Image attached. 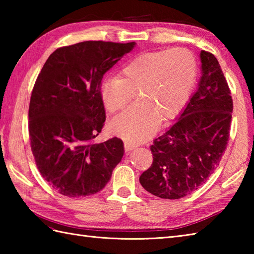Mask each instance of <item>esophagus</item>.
Returning a JSON list of instances; mask_svg holds the SVG:
<instances>
[{"label": "esophagus", "mask_w": 254, "mask_h": 254, "mask_svg": "<svg viewBox=\"0 0 254 254\" xmlns=\"http://www.w3.org/2000/svg\"><path fill=\"white\" fill-rule=\"evenodd\" d=\"M135 148V145L131 144L130 142H124V149H126V153H130L132 150Z\"/></svg>", "instance_id": "obj_1"}]
</instances>
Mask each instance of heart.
Returning <instances> with one entry per match:
<instances>
[{
	"mask_svg": "<svg viewBox=\"0 0 254 254\" xmlns=\"http://www.w3.org/2000/svg\"><path fill=\"white\" fill-rule=\"evenodd\" d=\"M196 69L195 57L186 48L144 52L133 58L119 77L106 78L100 86L101 100L110 113L123 110L134 94L139 99L112 121V131L131 143L148 138L159 119H174L186 107Z\"/></svg>",
	"mask_w": 254,
	"mask_h": 254,
	"instance_id": "b5f03b06",
	"label": "heart"
}]
</instances>
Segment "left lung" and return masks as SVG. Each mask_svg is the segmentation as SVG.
<instances>
[{"mask_svg":"<svg viewBox=\"0 0 254 254\" xmlns=\"http://www.w3.org/2000/svg\"><path fill=\"white\" fill-rule=\"evenodd\" d=\"M197 87L176 122L150 146L153 164L139 177L147 192L177 199L191 194L217 168L229 138L233 112L217 59L202 50Z\"/></svg>","mask_w":254,"mask_h":254,"instance_id":"1","label":"left lung"}]
</instances>
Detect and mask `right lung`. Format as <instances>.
<instances>
[{
  "label": "right lung",
  "instance_id": "right-lung-1",
  "mask_svg": "<svg viewBox=\"0 0 254 254\" xmlns=\"http://www.w3.org/2000/svg\"><path fill=\"white\" fill-rule=\"evenodd\" d=\"M135 42L84 41L57 49L37 77L29 104L31 150L41 176L68 197L93 195L120 163V138L93 144L106 121L104 75Z\"/></svg>",
  "mask_w": 254,
  "mask_h": 254
}]
</instances>
